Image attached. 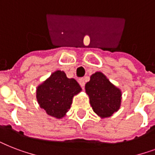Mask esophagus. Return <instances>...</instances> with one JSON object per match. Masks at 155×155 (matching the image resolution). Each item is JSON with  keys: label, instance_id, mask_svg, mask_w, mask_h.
Here are the masks:
<instances>
[{"label": "esophagus", "instance_id": "34e87169", "mask_svg": "<svg viewBox=\"0 0 155 155\" xmlns=\"http://www.w3.org/2000/svg\"><path fill=\"white\" fill-rule=\"evenodd\" d=\"M78 82H79L80 85L81 86V87H83V88H84V85H85L84 79V78H80V79H79V80H78Z\"/></svg>", "mask_w": 155, "mask_h": 155}]
</instances>
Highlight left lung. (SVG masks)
<instances>
[{"mask_svg":"<svg viewBox=\"0 0 155 155\" xmlns=\"http://www.w3.org/2000/svg\"><path fill=\"white\" fill-rule=\"evenodd\" d=\"M92 109L101 117H108L119 109L121 92L106 78L97 71L91 75L90 81L85 85Z\"/></svg>","mask_w":155,"mask_h":155,"instance_id":"1","label":"left lung"}]
</instances>
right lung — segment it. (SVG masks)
<instances>
[{
    "label": "right lung",
    "mask_w": 155,
    "mask_h": 155,
    "mask_svg": "<svg viewBox=\"0 0 155 155\" xmlns=\"http://www.w3.org/2000/svg\"><path fill=\"white\" fill-rule=\"evenodd\" d=\"M81 91L75 79L67 77L64 71H56L37 88V100L40 107L48 115L60 118L71 108L72 98Z\"/></svg>",
    "instance_id": "obj_1"
}]
</instances>
